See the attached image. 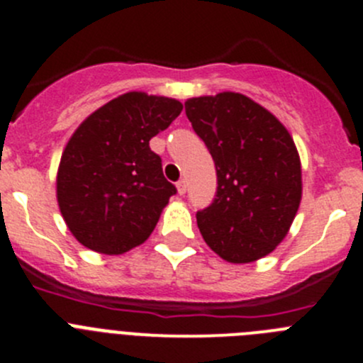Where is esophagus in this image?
<instances>
[{
    "instance_id": "obj_1",
    "label": "esophagus",
    "mask_w": 363,
    "mask_h": 363,
    "mask_svg": "<svg viewBox=\"0 0 363 363\" xmlns=\"http://www.w3.org/2000/svg\"><path fill=\"white\" fill-rule=\"evenodd\" d=\"M186 189H188V184H186L184 179H181V181L177 182V191H179V195H184Z\"/></svg>"
}]
</instances>
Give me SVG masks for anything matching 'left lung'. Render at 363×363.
Returning a JSON list of instances; mask_svg holds the SVG:
<instances>
[{"label":"left lung","mask_w":363,"mask_h":363,"mask_svg":"<svg viewBox=\"0 0 363 363\" xmlns=\"http://www.w3.org/2000/svg\"><path fill=\"white\" fill-rule=\"evenodd\" d=\"M184 107L218 175L214 200L196 212L203 240L226 262L263 258L286 237L302 199L294 138L239 93L191 98Z\"/></svg>","instance_id":"left-lung-1"}]
</instances>
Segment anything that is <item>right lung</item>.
<instances>
[{"label": "right lung", "instance_id": "add662e5", "mask_svg": "<svg viewBox=\"0 0 363 363\" xmlns=\"http://www.w3.org/2000/svg\"><path fill=\"white\" fill-rule=\"evenodd\" d=\"M182 104L126 93L91 113L73 133L57 172V202L82 246L123 255L155 230L177 193L149 140L167 130Z\"/></svg>", "mask_w": 363, "mask_h": 363}]
</instances>
